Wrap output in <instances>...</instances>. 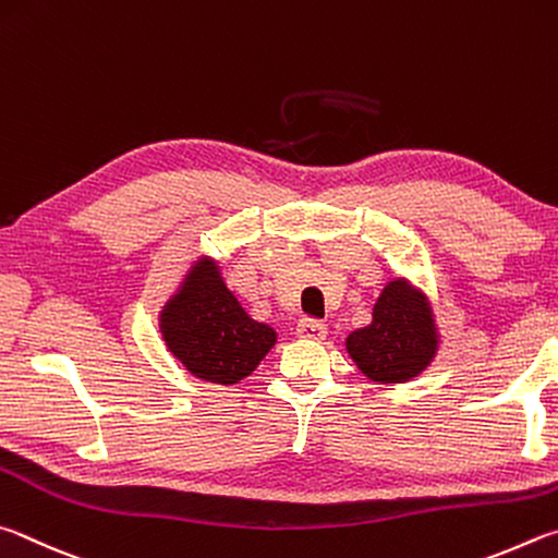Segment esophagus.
Listing matches in <instances>:
<instances>
[{
	"label": "esophagus",
	"mask_w": 558,
	"mask_h": 558,
	"mask_svg": "<svg viewBox=\"0 0 558 558\" xmlns=\"http://www.w3.org/2000/svg\"><path fill=\"white\" fill-rule=\"evenodd\" d=\"M328 333V326L324 320H314V318H301L296 326V336L304 340H324Z\"/></svg>",
	"instance_id": "esophagus-1"
}]
</instances>
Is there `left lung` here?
<instances>
[{"label": "left lung", "mask_w": 558, "mask_h": 558, "mask_svg": "<svg viewBox=\"0 0 558 558\" xmlns=\"http://www.w3.org/2000/svg\"><path fill=\"white\" fill-rule=\"evenodd\" d=\"M345 350L373 383L399 385L422 375L438 350V328L424 291L407 279L387 281L373 306V324L353 330Z\"/></svg>", "instance_id": "1"}]
</instances>
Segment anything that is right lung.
Returning <instances> with one entry per match:
<instances>
[{
	"label": "right lung",
	"instance_id": "obj_1",
	"mask_svg": "<svg viewBox=\"0 0 558 558\" xmlns=\"http://www.w3.org/2000/svg\"><path fill=\"white\" fill-rule=\"evenodd\" d=\"M169 353L193 377L238 385L277 343V330L250 318L225 284L218 262L201 257L159 314Z\"/></svg>",
	"mask_w": 558,
	"mask_h": 558
}]
</instances>
